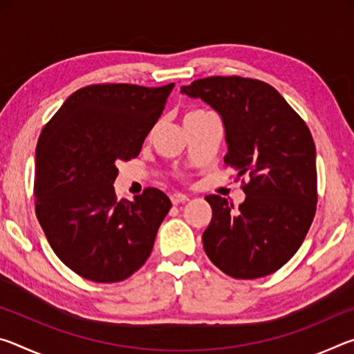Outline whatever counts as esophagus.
Wrapping results in <instances>:
<instances>
[{"label":"esophagus","mask_w":354,"mask_h":354,"mask_svg":"<svg viewBox=\"0 0 354 354\" xmlns=\"http://www.w3.org/2000/svg\"><path fill=\"white\" fill-rule=\"evenodd\" d=\"M170 200H171L173 205H179V203L189 201V196L184 195V194H179V192H175V194L170 195Z\"/></svg>","instance_id":"1"}]
</instances>
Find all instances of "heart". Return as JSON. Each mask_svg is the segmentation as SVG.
Wrapping results in <instances>:
<instances>
[{
	"mask_svg": "<svg viewBox=\"0 0 354 354\" xmlns=\"http://www.w3.org/2000/svg\"><path fill=\"white\" fill-rule=\"evenodd\" d=\"M211 112H207L205 109H190L185 112L184 115V124H189V123H194V122H198L203 117L209 115Z\"/></svg>",
	"mask_w": 354,
	"mask_h": 354,
	"instance_id": "1",
	"label": "heart"
}]
</instances>
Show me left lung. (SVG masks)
I'll return each mask as SVG.
<instances>
[{"mask_svg": "<svg viewBox=\"0 0 354 354\" xmlns=\"http://www.w3.org/2000/svg\"><path fill=\"white\" fill-rule=\"evenodd\" d=\"M201 98L225 124V165L243 175L247 198L234 205L207 195L211 223L203 247L215 267L236 279L279 270L306 237L317 209V167L313 134L270 84L242 76H209L183 86Z\"/></svg>", "mask_w": 354, "mask_h": 354, "instance_id": "obj_1", "label": "left lung"}]
</instances>
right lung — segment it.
I'll use <instances>...</instances> for the list:
<instances>
[{
  "mask_svg": "<svg viewBox=\"0 0 354 354\" xmlns=\"http://www.w3.org/2000/svg\"><path fill=\"white\" fill-rule=\"evenodd\" d=\"M175 84H92L71 93L35 148V215L53 251L95 283L129 278L151 254L171 203L148 187L117 200L120 160L139 156Z\"/></svg>",
  "mask_w": 354,
  "mask_h": 354,
  "instance_id": "right-lung-1",
  "label": "right lung"
}]
</instances>
